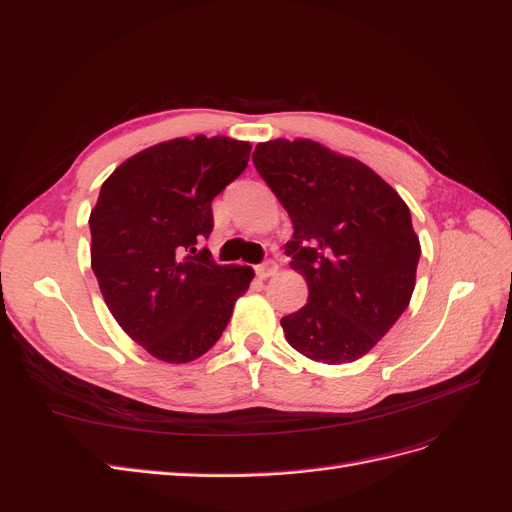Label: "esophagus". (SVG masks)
<instances>
[{
	"label": "esophagus",
	"instance_id": "obj_1",
	"mask_svg": "<svg viewBox=\"0 0 512 512\" xmlns=\"http://www.w3.org/2000/svg\"><path fill=\"white\" fill-rule=\"evenodd\" d=\"M277 273V265L273 260H267L265 265H258L256 267V275L260 277V280H267V277H271V275H275Z\"/></svg>",
	"mask_w": 512,
	"mask_h": 512
}]
</instances>
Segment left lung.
I'll use <instances>...</instances> for the list:
<instances>
[{"label": "left lung", "mask_w": 512, "mask_h": 512, "mask_svg": "<svg viewBox=\"0 0 512 512\" xmlns=\"http://www.w3.org/2000/svg\"><path fill=\"white\" fill-rule=\"evenodd\" d=\"M254 166L288 211L290 269L307 303L282 318L288 344L318 363L361 359L404 314L421 243L410 209L367 164L309 138L258 143Z\"/></svg>", "instance_id": "8db88e82"}]
</instances>
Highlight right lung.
Masks as SVG:
<instances>
[{"mask_svg": "<svg viewBox=\"0 0 512 512\" xmlns=\"http://www.w3.org/2000/svg\"><path fill=\"white\" fill-rule=\"evenodd\" d=\"M250 151L228 136L173 138L134 153L102 183L89 215L91 269L119 327L158 361L203 356L250 288L252 267L196 252L213 230L211 200L243 173Z\"/></svg>", "mask_w": 512, "mask_h": 512, "instance_id": "obj_1", "label": "right lung"}]
</instances>
